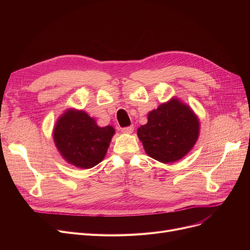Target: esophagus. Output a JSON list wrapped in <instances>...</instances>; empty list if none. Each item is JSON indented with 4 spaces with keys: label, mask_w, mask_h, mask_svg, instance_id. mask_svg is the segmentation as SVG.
<instances>
[{
    "label": "esophagus",
    "mask_w": 250,
    "mask_h": 250,
    "mask_svg": "<svg viewBox=\"0 0 250 250\" xmlns=\"http://www.w3.org/2000/svg\"><path fill=\"white\" fill-rule=\"evenodd\" d=\"M123 133H125V134H132L134 132V125H128V126H125V127H123L122 128Z\"/></svg>",
    "instance_id": "1"
}]
</instances>
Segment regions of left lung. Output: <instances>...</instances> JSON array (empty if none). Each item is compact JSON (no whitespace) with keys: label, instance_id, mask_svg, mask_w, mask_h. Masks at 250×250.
Returning a JSON list of instances; mask_svg holds the SVG:
<instances>
[{"label":"left lung","instance_id":"obj_1","mask_svg":"<svg viewBox=\"0 0 250 250\" xmlns=\"http://www.w3.org/2000/svg\"><path fill=\"white\" fill-rule=\"evenodd\" d=\"M199 130L198 117L188 105L174 98L149 113L148 123L138 129V137L153 159L171 163L191 150Z\"/></svg>","mask_w":250,"mask_h":250}]
</instances>
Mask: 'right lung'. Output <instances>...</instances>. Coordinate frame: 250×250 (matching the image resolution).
<instances>
[{"instance_id":"right-lung-1","label":"right lung","mask_w":250,"mask_h":250,"mask_svg":"<svg viewBox=\"0 0 250 250\" xmlns=\"http://www.w3.org/2000/svg\"><path fill=\"white\" fill-rule=\"evenodd\" d=\"M114 135L110 125L100 127L84 111L69 110L59 118L54 130L62 156L79 168H92L102 161Z\"/></svg>"}]
</instances>
